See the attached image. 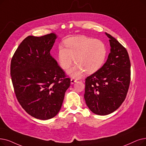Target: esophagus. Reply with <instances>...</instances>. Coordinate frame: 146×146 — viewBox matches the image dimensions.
<instances>
[{"label":"esophagus","instance_id":"1","mask_svg":"<svg viewBox=\"0 0 146 146\" xmlns=\"http://www.w3.org/2000/svg\"><path fill=\"white\" fill-rule=\"evenodd\" d=\"M77 81V80L76 79H71V80H70V83H71V84H73L74 82H76Z\"/></svg>","mask_w":146,"mask_h":146}]
</instances>
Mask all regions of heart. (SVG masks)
Wrapping results in <instances>:
<instances>
[{
  "instance_id": "1",
  "label": "heart",
  "mask_w": 146,
  "mask_h": 146,
  "mask_svg": "<svg viewBox=\"0 0 146 146\" xmlns=\"http://www.w3.org/2000/svg\"><path fill=\"white\" fill-rule=\"evenodd\" d=\"M66 48L60 45L57 58L60 66L64 69L70 68L74 61L76 63L68 71L74 78H80L86 72L87 74L97 72L104 64L107 48L104 42L98 39L84 36L68 38L64 42Z\"/></svg>"
}]
</instances>
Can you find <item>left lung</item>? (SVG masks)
Wrapping results in <instances>:
<instances>
[{
  "instance_id": "left-lung-1",
  "label": "left lung",
  "mask_w": 146,
  "mask_h": 146,
  "mask_svg": "<svg viewBox=\"0 0 146 146\" xmlns=\"http://www.w3.org/2000/svg\"><path fill=\"white\" fill-rule=\"evenodd\" d=\"M109 38L110 52L99 70L85 79L84 98L88 108L98 115L116 110L124 101L131 80V62L127 50L115 38Z\"/></svg>"
}]
</instances>
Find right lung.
<instances>
[{
	"instance_id": "obj_1",
	"label": "right lung",
	"mask_w": 146,
	"mask_h": 146,
	"mask_svg": "<svg viewBox=\"0 0 146 146\" xmlns=\"http://www.w3.org/2000/svg\"><path fill=\"white\" fill-rule=\"evenodd\" d=\"M56 35L29 36L18 46L11 62L16 97L28 114L48 120L60 111L70 79L50 54Z\"/></svg>"
}]
</instances>
